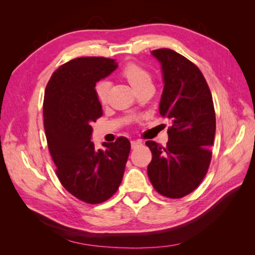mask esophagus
Here are the masks:
<instances>
[{"label":"esophagus","instance_id":"obj_1","mask_svg":"<svg viewBox=\"0 0 255 255\" xmlns=\"http://www.w3.org/2000/svg\"><path fill=\"white\" fill-rule=\"evenodd\" d=\"M142 145V142L141 141H131V149H137L139 147H141Z\"/></svg>","mask_w":255,"mask_h":255}]
</instances>
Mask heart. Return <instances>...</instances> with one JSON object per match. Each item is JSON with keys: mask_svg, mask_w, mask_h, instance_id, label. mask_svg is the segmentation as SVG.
<instances>
[{"mask_svg": "<svg viewBox=\"0 0 255 255\" xmlns=\"http://www.w3.org/2000/svg\"><path fill=\"white\" fill-rule=\"evenodd\" d=\"M121 74L137 92L144 88V86L152 85V78H151L149 71L136 63H128L127 66L124 67ZM108 91H110V83L106 82V81H102L95 86L97 100L102 104H105L107 102Z\"/></svg>", "mask_w": 255, "mask_h": 255, "instance_id": "1", "label": "heart"}]
</instances>
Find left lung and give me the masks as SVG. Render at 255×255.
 <instances>
[{"label": "left lung", "mask_w": 255, "mask_h": 255, "mask_svg": "<svg viewBox=\"0 0 255 255\" xmlns=\"http://www.w3.org/2000/svg\"><path fill=\"white\" fill-rule=\"evenodd\" d=\"M151 55L161 64L164 84L159 113L172 126L165 148L145 142L152 152L148 176L156 192L181 198L199 185L208 170L216 132L213 97L203 73L185 57L171 49Z\"/></svg>", "instance_id": "8db88e82"}]
</instances>
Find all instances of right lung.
<instances>
[{"label": "right lung", "instance_id": "add662e5", "mask_svg": "<svg viewBox=\"0 0 255 255\" xmlns=\"http://www.w3.org/2000/svg\"><path fill=\"white\" fill-rule=\"evenodd\" d=\"M116 68L114 59H73L52 73L45 91V131L58 178L69 193L89 204L105 202L117 192L130 152L125 137L103 142L105 150L91 141L92 124L103 115L95 85Z\"/></svg>", "mask_w": 255, "mask_h": 255}]
</instances>
